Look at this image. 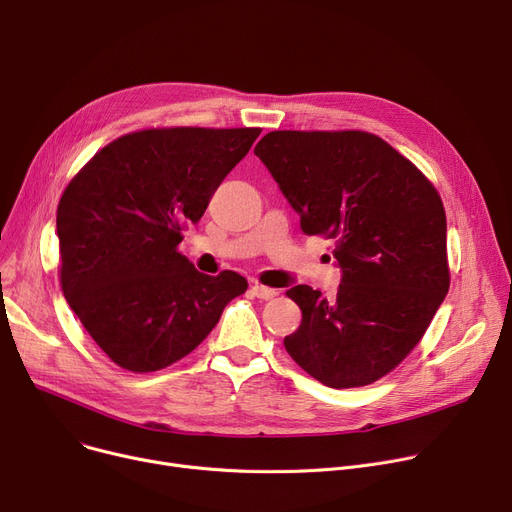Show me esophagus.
<instances>
[{"instance_id": "34e87169", "label": "esophagus", "mask_w": 512, "mask_h": 512, "mask_svg": "<svg viewBox=\"0 0 512 512\" xmlns=\"http://www.w3.org/2000/svg\"><path fill=\"white\" fill-rule=\"evenodd\" d=\"M251 292H253L257 298H261V300H271V298H274V296L278 294L274 288L261 286V284H257V282H253V284H251Z\"/></svg>"}]
</instances>
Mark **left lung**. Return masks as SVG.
Returning <instances> with one entry per match:
<instances>
[{"label":"left lung","instance_id":"obj_1","mask_svg":"<svg viewBox=\"0 0 512 512\" xmlns=\"http://www.w3.org/2000/svg\"><path fill=\"white\" fill-rule=\"evenodd\" d=\"M306 234L333 238L335 298L311 286L286 294L300 327L284 337L294 362L333 389L391 372L449 292L447 216L432 183L364 131H271L255 146Z\"/></svg>","mask_w":512,"mask_h":512}]
</instances>
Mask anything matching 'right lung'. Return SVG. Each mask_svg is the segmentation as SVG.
Wrapping results in <instances>:
<instances>
[{
  "label": "right lung",
  "instance_id": "right-lung-1",
  "mask_svg": "<svg viewBox=\"0 0 512 512\" xmlns=\"http://www.w3.org/2000/svg\"><path fill=\"white\" fill-rule=\"evenodd\" d=\"M261 129L173 127L111 142L57 208L61 288L96 346L133 372L193 352L247 290L236 271L206 276L177 251Z\"/></svg>",
  "mask_w": 512,
  "mask_h": 512
}]
</instances>
